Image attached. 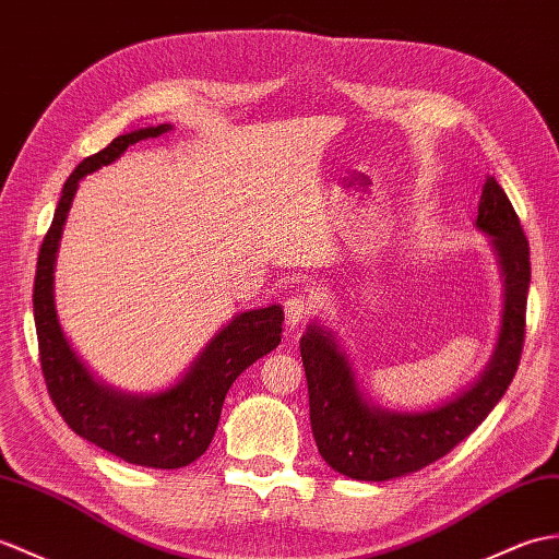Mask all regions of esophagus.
<instances>
[{"label": "esophagus", "instance_id": "1", "mask_svg": "<svg viewBox=\"0 0 559 559\" xmlns=\"http://www.w3.org/2000/svg\"><path fill=\"white\" fill-rule=\"evenodd\" d=\"M283 309H285V321H288V326L295 329V326H300L302 321L309 319L311 302L307 300V297L297 295V297H290V300H285Z\"/></svg>", "mask_w": 559, "mask_h": 559}]
</instances>
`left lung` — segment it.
Segmentation results:
<instances>
[{"mask_svg": "<svg viewBox=\"0 0 559 559\" xmlns=\"http://www.w3.org/2000/svg\"><path fill=\"white\" fill-rule=\"evenodd\" d=\"M476 230L488 236L502 276L498 343L476 379L426 409L373 405L359 388L338 335L311 321L300 341L309 388V421L321 457L357 481H391L440 460L481 424L508 391L524 347L531 283L528 240L508 194L488 176L478 202Z\"/></svg>", "mask_w": 559, "mask_h": 559, "instance_id": "obj_1", "label": "left lung"}]
</instances>
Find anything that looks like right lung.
<instances>
[{"label":"right lung","mask_w":559,"mask_h":559,"mask_svg":"<svg viewBox=\"0 0 559 559\" xmlns=\"http://www.w3.org/2000/svg\"><path fill=\"white\" fill-rule=\"evenodd\" d=\"M174 131L171 123L135 128L75 166L61 190L55 218L37 257L33 314L47 391L73 431L123 462L152 469H180L204 455L216 433L233 381L259 357L278 347L283 307L238 311L202 347L180 379L157 393H128L104 383L85 367L63 333L55 302V269L78 183L109 166L140 140Z\"/></svg>","instance_id":"right-lung-1"}]
</instances>
